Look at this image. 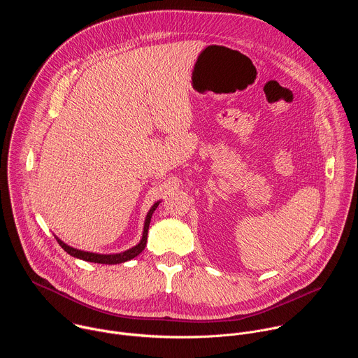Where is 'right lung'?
Wrapping results in <instances>:
<instances>
[{
	"label": "right lung",
	"instance_id": "add662e5",
	"mask_svg": "<svg viewBox=\"0 0 358 358\" xmlns=\"http://www.w3.org/2000/svg\"><path fill=\"white\" fill-rule=\"evenodd\" d=\"M160 201L152 203V207L148 210L147 215H145V220H144V228H143V235H141V239L140 242L124 250V252H120V253H94V252H86V250H80V249H76V248H72L69 245H66L64 241H61L58 236L57 241L58 243L64 248L65 252H68L71 257L73 258H78V259H82V261H86V262H93V264H103V265H117V264H123V262H127L133 258H136L138 253L143 252V249L145 248V243H147V232H148V225H150V221H151V217H152V213L156 211V208L159 207Z\"/></svg>",
	"mask_w": 358,
	"mask_h": 358
}]
</instances>
